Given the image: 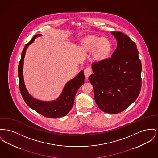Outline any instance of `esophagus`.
Listing matches in <instances>:
<instances>
[{
	"label": "esophagus",
	"instance_id": "obj_1",
	"mask_svg": "<svg viewBox=\"0 0 158 158\" xmlns=\"http://www.w3.org/2000/svg\"><path fill=\"white\" fill-rule=\"evenodd\" d=\"M92 73V70L91 68L88 67L84 70V74L86 78H88L89 76Z\"/></svg>",
	"mask_w": 158,
	"mask_h": 158
}]
</instances>
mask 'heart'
I'll use <instances>...</instances> for the list:
<instances>
[{
  "mask_svg": "<svg viewBox=\"0 0 158 158\" xmlns=\"http://www.w3.org/2000/svg\"><path fill=\"white\" fill-rule=\"evenodd\" d=\"M81 48L86 52L93 51L92 56L94 60L100 61L109 54L111 51V44L107 39L95 36H88L82 41Z\"/></svg>",
  "mask_w": 158,
  "mask_h": 158,
  "instance_id": "heart-1",
  "label": "heart"
}]
</instances>
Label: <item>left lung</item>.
Returning a JSON list of instances; mask_svg holds the SVG:
<instances>
[{"label":"left lung","instance_id":"left-lung-1","mask_svg":"<svg viewBox=\"0 0 158 158\" xmlns=\"http://www.w3.org/2000/svg\"><path fill=\"white\" fill-rule=\"evenodd\" d=\"M117 47L111 58L92 64L89 77L94 98L104 112L116 114L134 102L141 87V63L136 44L126 35L111 32Z\"/></svg>","mask_w":158,"mask_h":158}]
</instances>
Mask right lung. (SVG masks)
I'll return each instance as SVG.
<instances>
[{
    "mask_svg": "<svg viewBox=\"0 0 158 158\" xmlns=\"http://www.w3.org/2000/svg\"><path fill=\"white\" fill-rule=\"evenodd\" d=\"M39 36H42V35H35L25 45L22 51L18 70L19 89L24 100L29 107L47 118L56 119L67 115L72 108L76 94L78 89L84 84V71L81 70L74 78L70 79L65 84L61 94L56 100L43 101L34 98L29 94L25 85L23 77V65L24 59L28 46Z\"/></svg>",
    "mask_w": 158,
    "mask_h": 158,
    "instance_id": "add662e5",
    "label": "right lung"
}]
</instances>
